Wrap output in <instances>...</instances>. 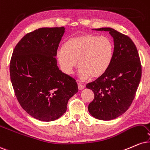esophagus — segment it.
I'll return each instance as SVG.
<instances>
[{
    "instance_id": "obj_1",
    "label": "esophagus",
    "mask_w": 150,
    "mask_h": 150,
    "mask_svg": "<svg viewBox=\"0 0 150 150\" xmlns=\"http://www.w3.org/2000/svg\"><path fill=\"white\" fill-rule=\"evenodd\" d=\"M84 88H85V86L82 85V84H81V83H78V88H79V90H82V89H83Z\"/></svg>"
}]
</instances>
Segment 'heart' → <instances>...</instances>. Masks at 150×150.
I'll list each match as a JSON object with an SVG mask.
<instances>
[{
	"label": "heart",
	"mask_w": 150,
	"mask_h": 150,
	"mask_svg": "<svg viewBox=\"0 0 150 150\" xmlns=\"http://www.w3.org/2000/svg\"><path fill=\"white\" fill-rule=\"evenodd\" d=\"M114 44L110 38L85 33L70 38L64 47L57 50V58L62 71L68 74L78 60L79 77L84 80L103 75L112 62Z\"/></svg>",
	"instance_id": "b5f03b06"
}]
</instances>
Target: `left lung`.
I'll use <instances>...</instances> for the list:
<instances>
[{
  "instance_id": "obj_1",
  "label": "left lung",
  "mask_w": 150,
  "mask_h": 150,
  "mask_svg": "<svg viewBox=\"0 0 150 150\" xmlns=\"http://www.w3.org/2000/svg\"><path fill=\"white\" fill-rule=\"evenodd\" d=\"M96 30L109 31L114 47L106 72L86 85L94 93L88 111L93 117L108 121L121 116L131 105L141 79L142 67L136 46L128 36L109 27Z\"/></svg>"
}]
</instances>
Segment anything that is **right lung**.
I'll list each match as a JSON object with an SVG mask.
<instances>
[{
    "mask_svg": "<svg viewBox=\"0 0 150 150\" xmlns=\"http://www.w3.org/2000/svg\"><path fill=\"white\" fill-rule=\"evenodd\" d=\"M64 27L40 28L26 33L10 62L12 87L19 105L38 120L52 121L64 114L78 92L76 80L57 66V48Z\"/></svg>",
    "mask_w": 150,
    "mask_h": 150,
    "instance_id": "right-lung-1",
    "label": "right lung"
}]
</instances>
